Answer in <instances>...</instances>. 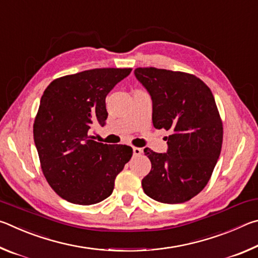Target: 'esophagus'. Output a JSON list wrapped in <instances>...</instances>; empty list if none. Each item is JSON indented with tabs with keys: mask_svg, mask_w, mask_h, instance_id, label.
Listing matches in <instances>:
<instances>
[{
	"mask_svg": "<svg viewBox=\"0 0 258 258\" xmlns=\"http://www.w3.org/2000/svg\"><path fill=\"white\" fill-rule=\"evenodd\" d=\"M142 154V149L141 148H133V156H140Z\"/></svg>",
	"mask_w": 258,
	"mask_h": 258,
	"instance_id": "esophagus-1",
	"label": "esophagus"
}]
</instances>
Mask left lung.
I'll use <instances>...</instances> for the list:
<instances>
[{
	"label": "left lung",
	"instance_id": "1",
	"mask_svg": "<svg viewBox=\"0 0 258 258\" xmlns=\"http://www.w3.org/2000/svg\"><path fill=\"white\" fill-rule=\"evenodd\" d=\"M134 75L151 97L154 126L171 132L164 154L145 149L151 171L143 191L159 203L187 202L206 186L221 154L223 126L215 99L190 74L150 67Z\"/></svg>",
	"mask_w": 258,
	"mask_h": 258
}]
</instances>
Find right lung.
I'll return each mask as SVG.
<instances>
[{
	"instance_id": "1",
	"label": "right lung",
	"mask_w": 258,
	"mask_h": 258,
	"mask_svg": "<svg viewBox=\"0 0 258 258\" xmlns=\"http://www.w3.org/2000/svg\"><path fill=\"white\" fill-rule=\"evenodd\" d=\"M131 68H100L54 80L42 95L34 142L47 183L61 198L93 205L112 194L115 178L132 157L128 146L103 145L89 137L106 124V97Z\"/></svg>"
}]
</instances>
